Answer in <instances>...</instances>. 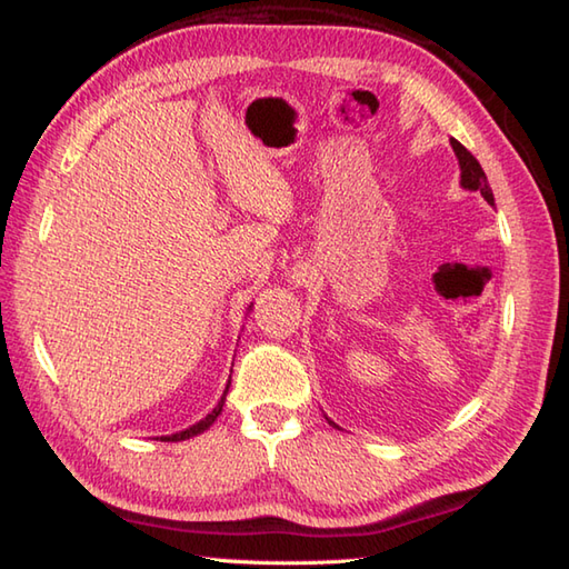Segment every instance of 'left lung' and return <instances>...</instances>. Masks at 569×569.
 Here are the masks:
<instances>
[{"mask_svg":"<svg viewBox=\"0 0 569 569\" xmlns=\"http://www.w3.org/2000/svg\"><path fill=\"white\" fill-rule=\"evenodd\" d=\"M452 149L459 159V168H462V186L469 190H479L481 196H485V200L493 204V192L489 188V180H487L485 171H481L479 161L457 139H452Z\"/></svg>","mask_w":569,"mask_h":569,"instance_id":"1","label":"left lung"}]
</instances>
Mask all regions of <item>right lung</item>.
<instances>
[{"mask_svg":"<svg viewBox=\"0 0 569 569\" xmlns=\"http://www.w3.org/2000/svg\"><path fill=\"white\" fill-rule=\"evenodd\" d=\"M222 406H224V396H222V401L212 408V413L204 416L200 422H196V426H190L188 430H180V432H176V435H168V438H163V440H168V442H178V440L192 438V435H198V432H202V430H208V428L212 426V422L217 420V416L222 413Z\"/></svg>","mask_w":569,"mask_h":569,"instance_id":"add662e5","label":"right lung"}]
</instances>
